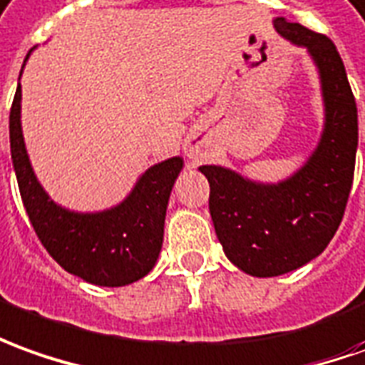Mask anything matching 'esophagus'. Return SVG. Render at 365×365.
<instances>
[{"mask_svg": "<svg viewBox=\"0 0 365 365\" xmlns=\"http://www.w3.org/2000/svg\"><path fill=\"white\" fill-rule=\"evenodd\" d=\"M188 157H192V158H195V150H188Z\"/></svg>", "mask_w": 365, "mask_h": 365, "instance_id": "1", "label": "esophagus"}]
</instances>
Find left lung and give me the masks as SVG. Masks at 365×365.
Here are the masks:
<instances>
[{"mask_svg":"<svg viewBox=\"0 0 365 365\" xmlns=\"http://www.w3.org/2000/svg\"><path fill=\"white\" fill-rule=\"evenodd\" d=\"M272 24L316 65L324 101L316 149L278 182L255 180L220 165L198 167L210 185L208 208L226 258L256 278L292 272L330 245L350 197L358 149V109L336 45L284 17H274Z\"/></svg>","mask_w":365,"mask_h":365,"instance_id":"obj_1","label":"left lung"}]
</instances>
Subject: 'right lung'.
<instances>
[{
    "instance_id": "1",
    "label": "right lung",
    "mask_w": 365,
    "mask_h": 365,
    "mask_svg": "<svg viewBox=\"0 0 365 365\" xmlns=\"http://www.w3.org/2000/svg\"><path fill=\"white\" fill-rule=\"evenodd\" d=\"M9 145L35 235L61 268L107 288L137 282L155 268L163 248L170 190L185 167L182 157H170L147 168L119 205L97 212H77L57 205L35 177L21 129V85H17L9 113Z\"/></svg>"
}]
</instances>
